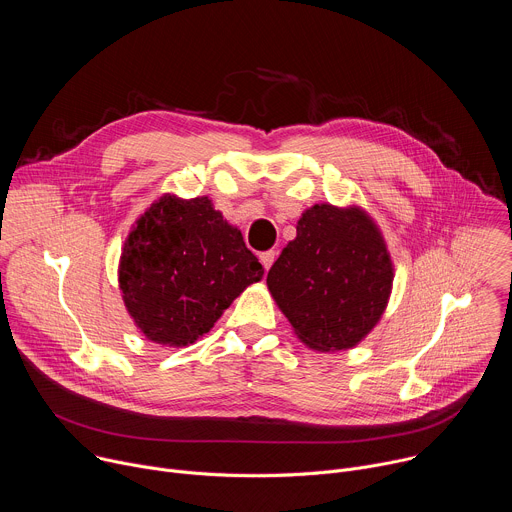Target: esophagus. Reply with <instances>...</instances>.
<instances>
[{
    "instance_id": "1",
    "label": "esophagus",
    "mask_w": 512,
    "mask_h": 512,
    "mask_svg": "<svg viewBox=\"0 0 512 512\" xmlns=\"http://www.w3.org/2000/svg\"><path fill=\"white\" fill-rule=\"evenodd\" d=\"M275 255H277L275 251H265V253H261V255H259V261L263 263L265 271H267V269L273 265V261H275Z\"/></svg>"
}]
</instances>
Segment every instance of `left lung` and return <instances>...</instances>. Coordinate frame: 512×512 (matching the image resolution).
Masks as SVG:
<instances>
[{
    "label": "left lung",
    "instance_id": "obj_1",
    "mask_svg": "<svg viewBox=\"0 0 512 512\" xmlns=\"http://www.w3.org/2000/svg\"><path fill=\"white\" fill-rule=\"evenodd\" d=\"M267 273L296 334L314 350L356 346L385 312L393 267L385 241L358 208L314 204Z\"/></svg>",
    "mask_w": 512,
    "mask_h": 512
}]
</instances>
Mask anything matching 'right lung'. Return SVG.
Here are the masks:
<instances>
[{"label":"right lung","instance_id":"obj_1","mask_svg":"<svg viewBox=\"0 0 512 512\" xmlns=\"http://www.w3.org/2000/svg\"><path fill=\"white\" fill-rule=\"evenodd\" d=\"M263 277L245 247L206 196H164L145 212L123 247V302L154 342L192 344L206 334L241 291Z\"/></svg>","mask_w":512,"mask_h":512}]
</instances>
